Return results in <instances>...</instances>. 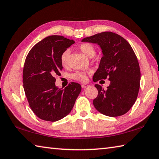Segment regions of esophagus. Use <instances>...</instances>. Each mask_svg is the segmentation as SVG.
Masks as SVG:
<instances>
[{
  "label": "esophagus",
  "mask_w": 159,
  "mask_h": 159,
  "mask_svg": "<svg viewBox=\"0 0 159 159\" xmlns=\"http://www.w3.org/2000/svg\"><path fill=\"white\" fill-rule=\"evenodd\" d=\"M82 88L83 89H85L86 88H88V87H89V85H88V84H82Z\"/></svg>",
  "instance_id": "obj_1"
}]
</instances>
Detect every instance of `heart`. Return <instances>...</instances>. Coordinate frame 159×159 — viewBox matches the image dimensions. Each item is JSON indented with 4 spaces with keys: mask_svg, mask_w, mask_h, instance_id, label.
<instances>
[{
    "mask_svg": "<svg viewBox=\"0 0 159 159\" xmlns=\"http://www.w3.org/2000/svg\"><path fill=\"white\" fill-rule=\"evenodd\" d=\"M79 48L80 51H81L84 54L86 55L88 57H92L95 54V48L92 44L88 43H83L80 44L79 47ZM70 52L68 49L65 50L62 53L60 57L61 63L63 67H65L67 64L68 61V57H69ZM71 78L73 79L76 80H80V81H84L87 79V72L86 71H77L76 72L73 73L71 74Z\"/></svg>",
    "mask_w": 159,
    "mask_h": 159,
    "instance_id": "b5f03b06",
    "label": "heart"
}]
</instances>
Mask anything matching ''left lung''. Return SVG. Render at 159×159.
<instances>
[{
    "mask_svg": "<svg viewBox=\"0 0 159 159\" xmlns=\"http://www.w3.org/2000/svg\"><path fill=\"white\" fill-rule=\"evenodd\" d=\"M82 41L97 43L103 54L93 80L97 82L107 78L110 80L106 89L95 85L98 92L93 101L95 108L111 117L126 114L137 98L141 80L139 61L131 45L122 36L111 32L96 34Z\"/></svg>",
    "mask_w": 159,
    "mask_h": 159,
    "instance_id": "1",
    "label": "left lung"
}]
</instances>
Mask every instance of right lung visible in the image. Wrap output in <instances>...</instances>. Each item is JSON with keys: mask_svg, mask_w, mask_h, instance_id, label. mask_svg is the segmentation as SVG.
<instances>
[{"mask_svg": "<svg viewBox=\"0 0 159 159\" xmlns=\"http://www.w3.org/2000/svg\"><path fill=\"white\" fill-rule=\"evenodd\" d=\"M75 43L62 36H49L28 53L23 71L24 91L30 108L39 119L54 122L69 114L81 91L80 84L69 83L64 89L56 87L61 75L62 53Z\"/></svg>", "mask_w": 159, "mask_h": 159, "instance_id": "right-lung-1", "label": "right lung"}]
</instances>
